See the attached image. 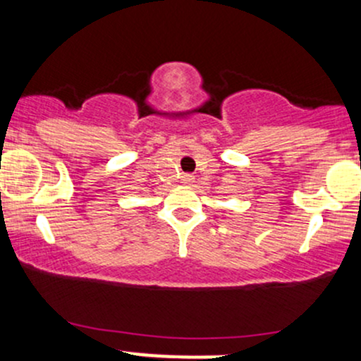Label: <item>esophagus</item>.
<instances>
[{"instance_id": "obj_1", "label": "esophagus", "mask_w": 361, "mask_h": 361, "mask_svg": "<svg viewBox=\"0 0 361 361\" xmlns=\"http://www.w3.org/2000/svg\"><path fill=\"white\" fill-rule=\"evenodd\" d=\"M193 181V176L192 175H183L181 176V183L183 185H190Z\"/></svg>"}]
</instances>
